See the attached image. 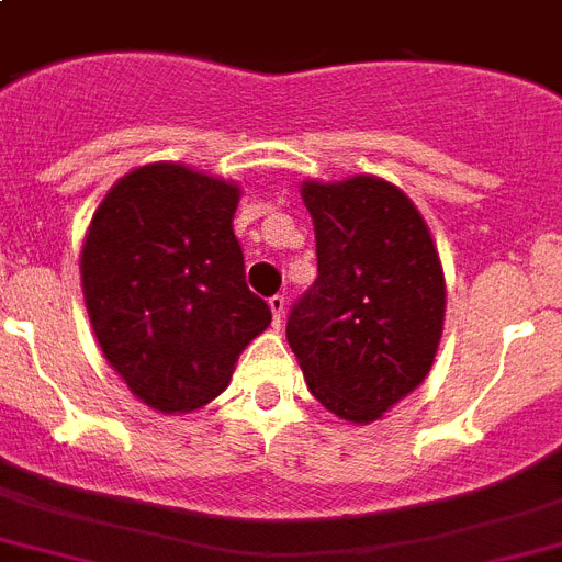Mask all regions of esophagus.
Returning a JSON list of instances; mask_svg holds the SVG:
<instances>
[{
  "label": "esophagus",
  "instance_id": "34e87169",
  "mask_svg": "<svg viewBox=\"0 0 562 562\" xmlns=\"http://www.w3.org/2000/svg\"><path fill=\"white\" fill-rule=\"evenodd\" d=\"M270 310H272V322H276V327H278V324H281V318H284V310H286V299L281 295V292L270 299Z\"/></svg>",
  "mask_w": 562,
  "mask_h": 562
}]
</instances>
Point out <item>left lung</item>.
Here are the masks:
<instances>
[{"instance_id": "8db88e82", "label": "left lung", "mask_w": 562, "mask_h": 562, "mask_svg": "<svg viewBox=\"0 0 562 562\" xmlns=\"http://www.w3.org/2000/svg\"><path fill=\"white\" fill-rule=\"evenodd\" d=\"M318 278L286 315V341L313 396L373 422L414 391L437 356L445 276L428 224L379 178L304 183Z\"/></svg>"}]
</instances>
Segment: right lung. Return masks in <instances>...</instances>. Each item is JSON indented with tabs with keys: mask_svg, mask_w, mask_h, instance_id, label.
Here are the masks:
<instances>
[{
	"mask_svg": "<svg viewBox=\"0 0 562 562\" xmlns=\"http://www.w3.org/2000/svg\"><path fill=\"white\" fill-rule=\"evenodd\" d=\"M238 194L151 164L117 180L88 226L80 270L97 341L128 391L164 414L212 402L272 322L232 229Z\"/></svg>",
	"mask_w": 562,
	"mask_h": 562,
	"instance_id": "right-lung-1",
	"label": "right lung"
}]
</instances>
